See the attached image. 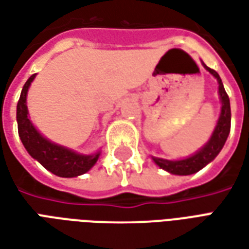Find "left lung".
Listing matches in <instances>:
<instances>
[{"mask_svg": "<svg viewBox=\"0 0 249 249\" xmlns=\"http://www.w3.org/2000/svg\"><path fill=\"white\" fill-rule=\"evenodd\" d=\"M205 69L213 74L217 81H219V93L220 98H221V114H220V119L217 121V125L214 128L213 133L211 140L207 142V145L201 148L200 151L193 155V156L184 159V160H178V161H171V160H164V159H157L153 157V161L156 162L157 165L162 169H165L169 173L173 175H192V173L198 172L201 168H204L207 164L213 160L214 157L219 155V152L221 151V148L224 146L227 137L230 135L231 130V105H230V97L225 92L224 87H223V82L221 78L217 74V71L211 69L207 65Z\"/></svg>", "mask_w": 249, "mask_h": 249, "instance_id": "obj_1", "label": "left lung"}]
</instances>
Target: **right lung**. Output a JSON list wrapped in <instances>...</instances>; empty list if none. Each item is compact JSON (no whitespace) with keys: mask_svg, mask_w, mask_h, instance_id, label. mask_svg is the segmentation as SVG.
Listing matches in <instances>:
<instances>
[{"mask_svg":"<svg viewBox=\"0 0 249 249\" xmlns=\"http://www.w3.org/2000/svg\"><path fill=\"white\" fill-rule=\"evenodd\" d=\"M36 74L29 77L25 82L22 92L17 104V124L18 135L24 144L25 149L29 155L48 171L60 178H76L88 172L96 164L100 153L96 155H78L76 152L66 149L64 146L53 144L36 130L28 119V107H26V93L30 82L35 80Z\"/></svg>","mask_w":249,"mask_h":249,"instance_id":"add662e5","label":"right lung"}]
</instances>
